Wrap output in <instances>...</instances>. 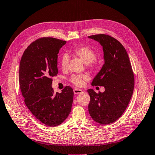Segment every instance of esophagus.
<instances>
[{"mask_svg":"<svg viewBox=\"0 0 155 155\" xmlns=\"http://www.w3.org/2000/svg\"><path fill=\"white\" fill-rule=\"evenodd\" d=\"M82 92H83V91L81 89H78V88H75V89H74V93L76 94L81 93Z\"/></svg>","mask_w":155,"mask_h":155,"instance_id":"34e87169","label":"esophagus"}]
</instances>
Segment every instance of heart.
Returning a JSON list of instances; mask_svg holds the SVG:
<instances>
[{"mask_svg": "<svg viewBox=\"0 0 155 155\" xmlns=\"http://www.w3.org/2000/svg\"><path fill=\"white\" fill-rule=\"evenodd\" d=\"M72 54L81 59L82 61L86 64V68L91 70L97 69L99 65V61L96 58V53L94 50L88 46H78L74 47L72 50ZM69 60V57L68 54H63L61 58L60 64L63 70H66L68 68V65ZM90 79V77L87 74L81 75H72L70 78V81L74 85L81 87L84 85V81Z\"/></svg>", "mask_w": 155, "mask_h": 155, "instance_id": "1", "label": "heart"}]
</instances>
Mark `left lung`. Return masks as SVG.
Segmentation results:
<instances>
[{"label":"left lung","mask_w":155,"mask_h":155,"mask_svg":"<svg viewBox=\"0 0 155 155\" xmlns=\"http://www.w3.org/2000/svg\"><path fill=\"white\" fill-rule=\"evenodd\" d=\"M88 38L100 43L105 61L91 85L105 89L98 93L87 90L90 96L88 110L95 122L107 125L119 119L127 107L134 91V73L127 51L117 40L105 34Z\"/></svg>","instance_id":"left-lung-1"}]
</instances>
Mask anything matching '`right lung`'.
Listing matches in <instances>:
<instances>
[{"label":"right lung","mask_w":155,"mask_h":155,"mask_svg":"<svg viewBox=\"0 0 155 155\" xmlns=\"http://www.w3.org/2000/svg\"><path fill=\"white\" fill-rule=\"evenodd\" d=\"M65 43L55 38H38L25 50L19 64V83L25 104L36 119L50 127L67 119L73 101L71 87L55 93L51 87V78L58 72V54Z\"/></svg>","instance_id":"1"}]
</instances>
